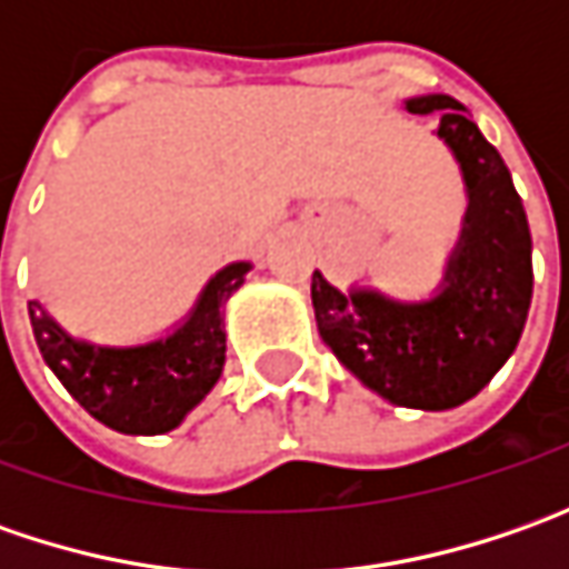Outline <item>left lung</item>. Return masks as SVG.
Returning a JSON list of instances; mask_svg holds the SVG:
<instances>
[{
    "instance_id": "left-lung-1",
    "label": "left lung",
    "mask_w": 569,
    "mask_h": 569,
    "mask_svg": "<svg viewBox=\"0 0 569 569\" xmlns=\"http://www.w3.org/2000/svg\"><path fill=\"white\" fill-rule=\"evenodd\" d=\"M408 113H437L466 183V218L440 288L396 300L377 288L339 291L313 272L310 297L322 341L386 402L447 411L475 399L510 361L532 303V233L513 177L469 110L449 94L405 100Z\"/></svg>"
}]
</instances>
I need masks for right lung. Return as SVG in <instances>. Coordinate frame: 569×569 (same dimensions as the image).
<instances>
[{
  "label": "right lung",
  "mask_w": 569,
  "mask_h": 569,
  "mask_svg": "<svg viewBox=\"0 0 569 569\" xmlns=\"http://www.w3.org/2000/svg\"><path fill=\"white\" fill-rule=\"evenodd\" d=\"M252 269L230 262L208 278L199 300L170 332L139 345H98L76 339L56 322L40 300L28 303L33 339L56 380L69 389L91 418L132 437L167 433L187 421L224 370L221 307Z\"/></svg>",
  "instance_id": "obj_1"
}]
</instances>
